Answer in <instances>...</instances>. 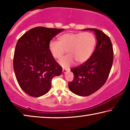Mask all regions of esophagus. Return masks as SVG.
Masks as SVG:
<instances>
[{"mask_svg":"<svg viewBox=\"0 0 130 130\" xmlns=\"http://www.w3.org/2000/svg\"><path fill=\"white\" fill-rule=\"evenodd\" d=\"M67 72H69V69H63V73H66Z\"/></svg>","mask_w":130,"mask_h":130,"instance_id":"1","label":"esophagus"}]
</instances>
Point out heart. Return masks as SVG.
Masks as SVG:
<instances>
[{"instance_id": "heart-1", "label": "heart", "mask_w": 130, "mask_h": 130, "mask_svg": "<svg viewBox=\"0 0 130 130\" xmlns=\"http://www.w3.org/2000/svg\"><path fill=\"white\" fill-rule=\"evenodd\" d=\"M59 42L51 40L48 48L53 57L60 59L66 53L68 55L60 60L59 63L65 68L74 63H83L90 57L95 47L96 38L93 34L89 32L83 33L68 32L58 38Z\"/></svg>"}]
</instances>
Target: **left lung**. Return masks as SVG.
<instances>
[{
  "label": "left lung",
  "mask_w": 130,
  "mask_h": 130,
  "mask_svg": "<svg viewBox=\"0 0 130 130\" xmlns=\"http://www.w3.org/2000/svg\"><path fill=\"white\" fill-rule=\"evenodd\" d=\"M94 31L96 37V48L90 57L82 64L71 69L74 79L69 83L71 92L81 96H89L99 90L109 76L113 63V48L109 37L100 30Z\"/></svg>",
  "instance_id": "left-lung-1"
}]
</instances>
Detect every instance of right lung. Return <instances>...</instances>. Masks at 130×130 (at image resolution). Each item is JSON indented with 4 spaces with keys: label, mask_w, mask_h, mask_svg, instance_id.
<instances>
[{
    "label": "right lung",
    "mask_w": 130,
    "mask_h": 130,
    "mask_svg": "<svg viewBox=\"0 0 130 130\" xmlns=\"http://www.w3.org/2000/svg\"><path fill=\"white\" fill-rule=\"evenodd\" d=\"M64 29L38 26L18 41L13 56V70L21 88L28 95L40 97L50 90L51 80L62 73V67L49 50L53 38Z\"/></svg>",
    "instance_id": "add662e5"
}]
</instances>
